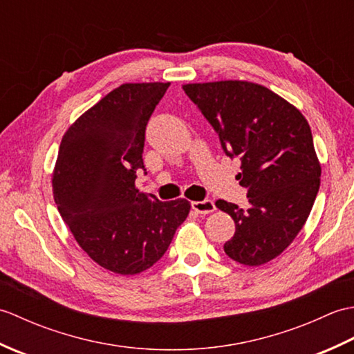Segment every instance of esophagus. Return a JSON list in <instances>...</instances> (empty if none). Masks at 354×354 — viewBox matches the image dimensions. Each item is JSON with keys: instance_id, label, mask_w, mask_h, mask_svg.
Instances as JSON below:
<instances>
[{"instance_id": "1", "label": "esophagus", "mask_w": 354, "mask_h": 354, "mask_svg": "<svg viewBox=\"0 0 354 354\" xmlns=\"http://www.w3.org/2000/svg\"><path fill=\"white\" fill-rule=\"evenodd\" d=\"M192 208L199 214L213 213L216 209L213 201H208V199L207 201H194V202H192Z\"/></svg>"}]
</instances>
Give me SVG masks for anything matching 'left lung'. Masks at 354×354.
<instances>
[{"mask_svg":"<svg viewBox=\"0 0 354 354\" xmlns=\"http://www.w3.org/2000/svg\"><path fill=\"white\" fill-rule=\"evenodd\" d=\"M185 94L219 135L223 152L240 156L246 209L219 199L236 232L223 250L245 266L278 257L307 221L321 183L310 126L293 104L245 80L184 85Z\"/></svg>","mask_w":354,"mask_h":354,"instance_id":"8db88e82","label":"left lung"}]
</instances>
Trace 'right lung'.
Listing matches in <instances>:
<instances>
[{
  "instance_id": "obj_1",
  "label": "right lung",
  "mask_w": 354,
  "mask_h": 354,
  "mask_svg": "<svg viewBox=\"0 0 354 354\" xmlns=\"http://www.w3.org/2000/svg\"><path fill=\"white\" fill-rule=\"evenodd\" d=\"M167 84H123L65 132L53 196L79 246L120 275L153 266L190 213V202L147 196L135 187L145 169L146 126Z\"/></svg>"
}]
</instances>
